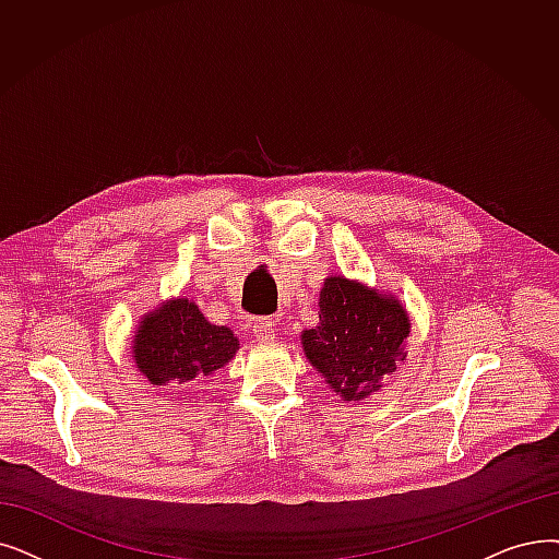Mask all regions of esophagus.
Wrapping results in <instances>:
<instances>
[{"label": "esophagus", "instance_id": "1", "mask_svg": "<svg viewBox=\"0 0 559 559\" xmlns=\"http://www.w3.org/2000/svg\"><path fill=\"white\" fill-rule=\"evenodd\" d=\"M251 326H253L255 340H260V343H266V340L274 337V324L270 318H258L251 322Z\"/></svg>", "mask_w": 559, "mask_h": 559}]
</instances>
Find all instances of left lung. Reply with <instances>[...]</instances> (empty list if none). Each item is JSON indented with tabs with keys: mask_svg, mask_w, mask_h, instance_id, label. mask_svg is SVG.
Segmentation results:
<instances>
[{
	"mask_svg": "<svg viewBox=\"0 0 559 559\" xmlns=\"http://www.w3.org/2000/svg\"><path fill=\"white\" fill-rule=\"evenodd\" d=\"M406 335L408 318L393 297L331 276L320 293V326L304 331L301 343L312 368L352 402L379 391V379L395 372Z\"/></svg>",
	"mask_w": 559,
	"mask_h": 559,
	"instance_id": "left-lung-1",
	"label": "left lung"
}]
</instances>
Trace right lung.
I'll return each mask as SVG.
<instances>
[{
  "mask_svg": "<svg viewBox=\"0 0 559 559\" xmlns=\"http://www.w3.org/2000/svg\"><path fill=\"white\" fill-rule=\"evenodd\" d=\"M239 343L228 326L210 324L187 299L145 314L134 335V362L155 385L210 377L235 356Z\"/></svg>",
  "mask_w": 559,
  "mask_h": 559,
  "instance_id": "add662e5",
  "label": "right lung"
}]
</instances>
